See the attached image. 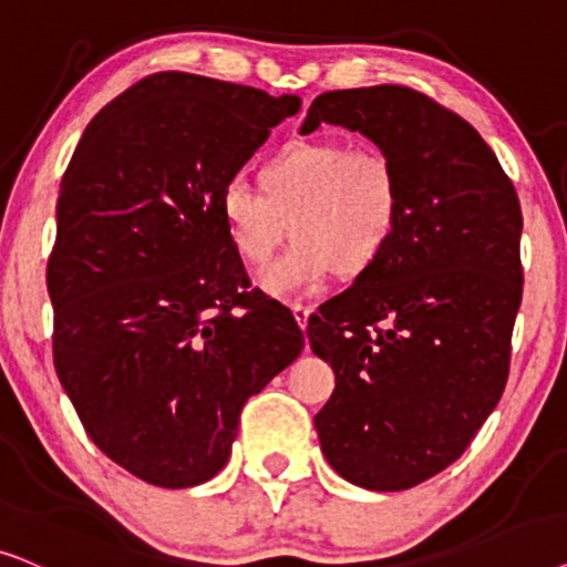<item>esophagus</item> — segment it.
<instances>
[{
  "label": "esophagus",
  "mask_w": 567,
  "mask_h": 567,
  "mask_svg": "<svg viewBox=\"0 0 567 567\" xmlns=\"http://www.w3.org/2000/svg\"><path fill=\"white\" fill-rule=\"evenodd\" d=\"M292 316H296L298 327L306 329L308 319H311V308H308V306H292Z\"/></svg>",
  "instance_id": "1"
}]
</instances>
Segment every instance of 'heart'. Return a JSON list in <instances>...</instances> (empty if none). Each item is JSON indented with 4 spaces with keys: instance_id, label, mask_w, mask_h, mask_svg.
Segmentation results:
<instances>
[{
    "instance_id": "heart-1",
    "label": "heart",
    "mask_w": 567,
    "mask_h": 567,
    "mask_svg": "<svg viewBox=\"0 0 567 567\" xmlns=\"http://www.w3.org/2000/svg\"><path fill=\"white\" fill-rule=\"evenodd\" d=\"M256 186L220 194L225 238L248 269L264 271L285 238L290 254L264 277L277 298H300L339 271L358 277L389 251L404 213L396 163L386 150L342 140H292L264 157Z\"/></svg>"
}]
</instances>
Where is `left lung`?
Wrapping results in <instances>:
<instances>
[{
	"instance_id": "left-lung-1",
	"label": "left lung",
	"mask_w": 567,
	"mask_h": 567,
	"mask_svg": "<svg viewBox=\"0 0 567 567\" xmlns=\"http://www.w3.org/2000/svg\"><path fill=\"white\" fill-rule=\"evenodd\" d=\"M321 121L394 157L404 213L383 259L308 321L337 375L316 433L352 485L410 489L454 464L503 396L524 296L518 194L470 121L412 87L331 90L303 132Z\"/></svg>"
}]
</instances>
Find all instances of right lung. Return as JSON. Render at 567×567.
Listing matches in <instances>:
<instances>
[{
	"instance_id": "right-lung-1",
	"label": "right lung",
	"mask_w": 567,
	"mask_h": 567,
	"mask_svg": "<svg viewBox=\"0 0 567 567\" xmlns=\"http://www.w3.org/2000/svg\"><path fill=\"white\" fill-rule=\"evenodd\" d=\"M296 95L157 72L97 111L56 199L54 368L90 441L157 487L213 480L240 410L303 352L290 308L248 290L220 194Z\"/></svg>"
}]
</instances>
